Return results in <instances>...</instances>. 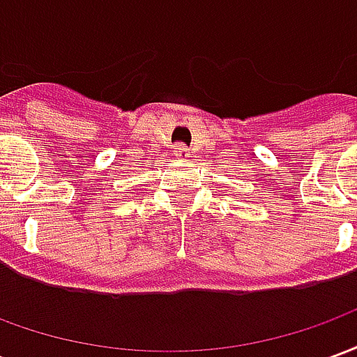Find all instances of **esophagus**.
I'll list each match as a JSON object with an SVG mask.
<instances>
[{
	"instance_id": "34e87169",
	"label": "esophagus",
	"mask_w": 357,
	"mask_h": 357,
	"mask_svg": "<svg viewBox=\"0 0 357 357\" xmlns=\"http://www.w3.org/2000/svg\"><path fill=\"white\" fill-rule=\"evenodd\" d=\"M174 155L178 156V158H187V156H189V151H187L183 145H176V149H174Z\"/></svg>"
}]
</instances>
